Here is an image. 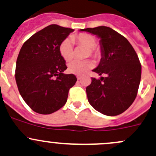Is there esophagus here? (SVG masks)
Here are the masks:
<instances>
[{
	"mask_svg": "<svg viewBox=\"0 0 156 156\" xmlns=\"http://www.w3.org/2000/svg\"><path fill=\"white\" fill-rule=\"evenodd\" d=\"M77 78H78V80H81V76H79V75H78V76H77Z\"/></svg>",
	"mask_w": 156,
	"mask_h": 156,
	"instance_id": "obj_1",
	"label": "esophagus"
}]
</instances>
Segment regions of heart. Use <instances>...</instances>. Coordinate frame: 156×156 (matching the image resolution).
I'll return each mask as SVG.
<instances>
[{
  "instance_id": "1",
  "label": "heart",
  "mask_w": 156,
  "mask_h": 156,
  "mask_svg": "<svg viewBox=\"0 0 156 156\" xmlns=\"http://www.w3.org/2000/svg\"><path fill=\"white\" fill-rule=\"evenodd\" d=\"M72 41L77 44L82 45L87 48L86 56H94L97 58L99 56V50L95 48L97 44V40L91 34L87 33H81V34L75 35L72 37ZM59 53L65 60L69 61L73 58V44L70 39L66 38L61 42L59 44ZM94 66V62L90 59L85 60H75L72 61L68 64V71L70 73L77 75H82L87 72Z\"/></svg>"
}]
</instances>
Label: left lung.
Listing matches in <instances>:
<instances>
[{
    "mask_svg": "<svg viewBox=\"0 0 156 156\" xmlns=\"http://www.w3.org/2000/svg\"><path fill=\"white\" fill-rule=\"evenodd\" d=\"M100 38L101 59L94 72L106 77L92 78L86 88L90 104L99 112L115 116L127 110L134 101L141 78L137 54L124 36L106 26L80 29Z\"/></svg>",
    "mask_w": 156,
    "mask_h": 156,
    "instance_id": "obj_1",
    "label": "left lung"
}]
</instances>
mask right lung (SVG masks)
<instances>
[{
  "mask_svg": "<svg viewBox=\"0 0 156 156\" xmlns=\"http://www.w3.org/2000/svg\"><path fill=\"white\" fill-rule=\"evenodd\" d=\"M74 29L50 25L30 37L20 49L16 81L26 104L39 114L48 115L66 104L69 90L77 78L66 75L59 44Z\"/></svg>",
  "mask_w": 156,
  "mask_h": 156,
  "instance_id": "add662e5",
  "label": "right lung"
}]
</instances>
